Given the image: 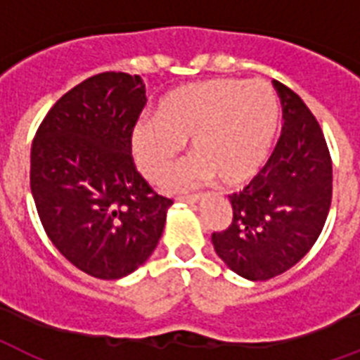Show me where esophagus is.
I'll list each match as a JSON object with an SVG mask.
<instances>
[{
    "mask_svg": "<svg viewBox=\"0 0 360 360\" xmlns=\"http://www.w3.org/2000/svg\"><path fill=\"white\" fill-rule=\"evenodd\" d=\"M200 194H188V196H177V200H183V202H188V203H196L200 200Z\"/></svg>",
    "mask_w": 360,
    "mask_h": 360,
    "instance_id": "obj_1",
    "label": "esophagus"
}]
</instances>
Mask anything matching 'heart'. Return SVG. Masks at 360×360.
<instances>
[{"mask_svg": "<svg viewBox=\"0 0 360 360\" xmlns=\"http://www.w3.org/2000/svg\"><path fill=\"white\" fill-rule=\"evenodd\" d=\"M280 123V104L265 80H214L166 93L153 120L130 132V153L146 179L160 183L191 140L192 160L168 179L174 191L219 177L236 186L259 172Z\"/></svg>", "mask_w": 360, "mask_h": 360, "instance_id": "1", "label": "heart"}]
</instances>
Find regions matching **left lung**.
<instances>
[{
    "mask_svg": "<svg viewBox=\"0 0 360 360\" xmlns=\"http://www.w3.org/2000/svg\"><path fill=\"white\" fill-rule=\"evenodd\" d=\"M284 127L257 175L230 196L233 219L211 236L231 271L248 280L285 273L318 240L333 198V160L316 115L290 87L273 80Z\"/></svg>",
    "mask_w": 360,
    "mask_h": 360,
    "instance_id": "1",
    "label": "left lung"
}]
</instances>
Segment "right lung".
<instances>
[{"label":"right lung","instance_id":"right-lung-1","mask_svg":"<svg viewBox=\"0 0 360 360\" xmlns=\"http://www.w3.org/2000/svg\"><path fill=\"white\" fill-rule=\"evenodd\" d=\"M146 103L140 76L101 72L48 110L31 143L30 185L42 228L95 278H123L143 265L174 203L153 191L130 153Z\"/></svg>","mask_w":360,"mask_h":360}]
</instances>
